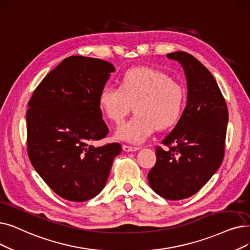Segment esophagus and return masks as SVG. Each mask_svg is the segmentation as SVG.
Returning <instances> with one entry per match:
<instances>
[{
    "instance_id": "34e87169",
    "label": "esophagus",
    "mask_w": 250,
    "mask_h": 250,
    "mask_svg": "<svg viewBox=\"0 0 250 250\" xmlns=\"http://www.w3.org/2000/svg\"><path fill=\"white\" fill-rule=\"evenodd\" d=\"M123 149H124V151H125V152H134V151L139 150V147L128 146V145H124V146H123Z\"/></svg>"
}]
</instances>
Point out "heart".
I'll use <instances>...</instances> for the list:
<instances>
[{
    "label": "heart",
    "mask_w": 250,
    "mask_h": 250,
    "mask_svg": "<svg viewBox=\"0 0 250 250\" xmlns=\"http://www.w3.org/2000/svg\"><path fill=\"white\" fill-rule=\"evenodd\" d=\"M99 105L115 123L122 122L135 105L137 113L117 126L115 138L141 143L157 127L167 129L180 121L186 105V91L164 71L134 68L124 74L119 86H103Z\"/></svg>",
    "instance_id": "heart-1"
}]
</instances>
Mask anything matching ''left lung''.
<instances>
[{
    "label": "left lung",
    "mask_w": 250,
    "mask_h": 250,
    "mask_svg": "<svg viewBox=\"0 0 250 250\" xmlns=\"http://www.w3.org/2000/svg\"><path fill=\"white\" fill-rule=\"evenodd\" d=\"M185 71L187 105L172 131L156 147V162L148 173L150 187L168 200L188 198L198 192L221 167L229 114L212 74L194 56L173 52Z\"/></svg>",
    "instance_id": "1"
}]
</instances>
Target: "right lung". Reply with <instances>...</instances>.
<instances>
[{
  "instance_id": "right-lung-1",
  "label": "right lung",
  "mask_w": 250,
  "mask_h": 250,
  "mask_svg": "<svg viewBox=\"0 0 250 250\" xmlns=\"http://www.w3.org/2000/svg\"><path fill=\"white\" fill-rule=\"evenodd\" d=\"M114 71L109 62L70 56L34 91L26 112L32 167L60 197L83 202L104 188L119 143L95 147L107 136L99 94Z\"/></svg>"
}]
</instances>
